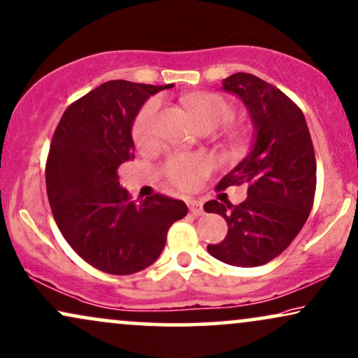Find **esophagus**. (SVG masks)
Here are the masks:
<instances>
[{"label":"esophagus","instance_id":"obj_1","mask_svg":"<svg viewBox=\"0 0 358 358\" xmlns=\"http://www.w3.org/2000/svg\"><path fill=\"white\" fill-rule=\"evenodd\" d=\"M187 206H189V210L192 215H196V217L203 215V208H202L201 201H189Z\"/></svg>","mask_w":358,"mask_h":358}]
</instances>
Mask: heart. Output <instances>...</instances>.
Returning <instances> with one entry per match:
<instances>
[{"instance_id": "1", "label": "heart", "mask_w": 358, "mask_h": 358, "mask_svg": "<svg viewBox=\"0 0 358 358\" xmlns=\"http://www.w3.org/2000/svg\"><path fill=\"white\" fill-rule=\"evenodd\" d=\"M187 110L201 128L224 127L234 117V108L224 96L217 94H190L184 99ZM159 101L150 100L138 111L133 123V136L138 145L155 141L156 120ZM212 159L203 155H174L164 164V174L176 187L190 190L197 187L201 179L210 173Z\"/></svg>"}]
</instances>
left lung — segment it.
Masks as SVG:
<instances>
[{"instance_id":"8db88e82","label":"left lung","mask_w":358,"mask_h":358,"mask_svg":"<svg viewBox=\"0 0 358 358\" xmlns=\"http://www.w3.org/2000/svg\"><path fill=\"white\" fill-rule=\"evenodd\" d=\"M224 90L243 100L257 133L248 156L217 184V190L245 185L248 197L238 206L227 199L203 203L229 225L224 241L207 252L252 268L280 257L304 227L314 203L315 155L303 111L280 88L236 72L225 78Z\"/></svg>"}]
</instances>
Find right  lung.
<instances>
[{"instance_id": "obj_1", "label": "right lung", "mask_w": 358, "mask_h": 358, "mask_svg": "<svg viewBox=\"0 0 358 358\" xmlns=\"http://www.w3.org/2000/svg\"><path fill=\"white\" fill-rule=\"evenodd\" d=\"M173 85L101 83L64 111L45 161L55 224L83 262L110 275L150 266L187 206L164 194L133 201L118 168L134 156L131 124L146 99Z\"/></svg>"}]
</instances>
